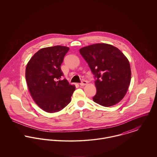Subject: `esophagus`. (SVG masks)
<instances>
[{"label": "esophagus", "mask_w": 157, "mask_h": 157, "mask_svg": "<svg viewBox=\"0 0 157 157\" xmlns=\"http://www.w3.org/2000/svg\"><path fill=\"white\" fill-rule=\"evenodd\" d=\"M87 81H86V80H82V82L80 83V86H85V85H86V84H87Z\"/></svg>", "instance_id": "esophagus-1"}]
</instances>
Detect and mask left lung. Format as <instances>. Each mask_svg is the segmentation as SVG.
<instances>
[{
	"instance_id": "obj_1",
	"label": "left lung",
	"mask_w": 157,
	"mask_h": 157,
	"mask_svg": "<svg viewBox=\"0 0 157 157\" xmlns=\"http://www.w3.org/2000/svg\"><path fill=\"white\" fill-rule=\"evenodd\" d=\"M80 53L94 75L97 92L93 101L109 107L126 95L131 78L129 60L117 48L106 44L83 47Z\"/></svg>"
}]
</instances>
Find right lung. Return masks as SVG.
<instances>
[{
  "instance_id": "right-lung-1",
  "label": "right lung",
  "mask_w": 157,
  "mask_h": 157,
  "mask_svg": "<svg viewBox=\"0 0 157 157\" xmlns=\"http://www.w3.org/2000/svg\"><path fill=\"white\" fill-rule=\"evenodd\" d=\"M69 48L63 46L44 48L28 63L25 78L36 103L45 112H58L71 101L75 87L62 80L60 66Z\"/></svg>"
}]
</instances>
